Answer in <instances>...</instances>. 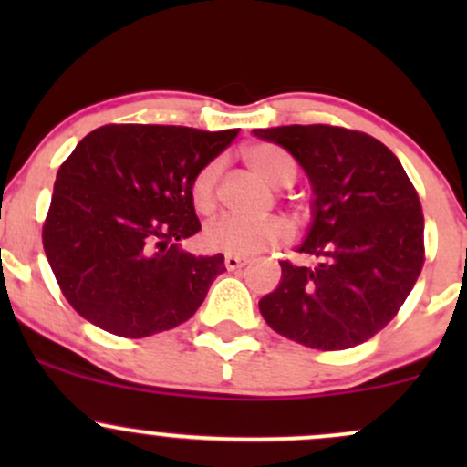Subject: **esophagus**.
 <instances>
[{
    "instance_id": "esophagus-1",
    "label": "esophagus",
    "mask_w": 467,
    "mask_h": 467,
    "mask_svg": "<svg viewBox=\"0 0 467 467\" xmlns=\"http://www.w3.org/2000/svg\"><path fill=\"white\" fill-rule=\"evenodd\" d=\"M223 264H226L228 270H239V267H244L245 264H248V259H245V256H237V254H226Z\"/></svg>"
}]
</instances>
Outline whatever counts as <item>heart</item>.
<instances>
[{
	"instance_id": "b5f03b06",
	"label": "heart",
	"mask_w": 467,
	"mask_h": 467,
	"mask_svg": "<svg viewBox=\"0 0 467 467\" xmlns=\"http://www.w3.org/2000/svg\"><path fill=\"white\" fill-rule=\"evenodd\" d=\"M244 158L252 173L259 175L275 189H287L296 182L298 171L294 160L272 144H252L250 149H245ZM219 175H222V162L213 160V162L203 164L191 182V202L202 215L215 211ZM289 234H292V230L281 217L241 219L234 215H222L206 223L202 241L211 250L250 256L256 252L278 248V245L285 244Z\"/></svg>"
}]
</instances>
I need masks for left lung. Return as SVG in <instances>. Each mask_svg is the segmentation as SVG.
<instances>
[{
    "label": "left lung",
    "mask_w": 467,
    "mask_h": 467,
    "mask_svg": "<svg viewBox=\"0 0 467 467\" xmlns=\"http://www.w3.org/2000/svg\"><path fill=\"white\" fill-rule=\"evenodd\" d=\"M287 149L314 189V223L298 252L316 265L281 261V283L259 301L265 323L320 351L362 345L400 312L420 276L423 213L387 144L336 125L254 130Z\"/></svg>",
    "instance_id": "left-lung-1"
}]
</instances>
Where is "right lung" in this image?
Masks as SVG:
<instances>
[{
	"mask_svg": "<svg viewBox=\"0 0 467 467\" xmlns=\"http://www.w3.org/2000/svg\"><path fill=\"white\" fill-rule=\"evenodd\" d=\"M239 130L105 125L57 173L44 250L63 296L85 320L147 337L191 318L226 270L223 254L180 248L200 233L191 182Z\"/></svg>",
	"mask_w": 467,
	"mask_h": 467,
	"instance_id": "1",
	"label": "right lung"
}]
</instances>
